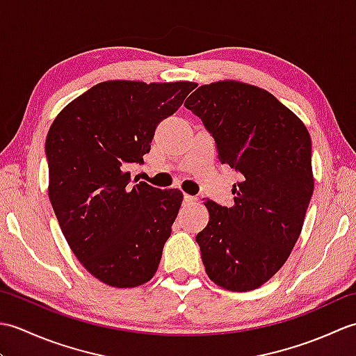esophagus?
Listing matches in <instances>:
<instances>
[{"mask_svg":"<svg viewBox=\"0 0 356 356\" xmlns=\"http://www.w3.org/2000/svg\"><path fill=\"white\" fill-rule=\"evenodd\" d=\"M184 202L185 203H194V202H197V197H194V195H190V194H185Z\"/></svg>","mask_w":356,"mask_h":356,"instance_id":"obj_1","label":"esophagus"}]
</instances>
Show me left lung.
<instances>
[{
	"instance_id": "obj_1",
	"label": "left lung",
	"mask_w": 356,
	"mask_h": 356,
	"mask_svg": "<svg viewBox=\"0 0 356 356\" xmlns=\"http://www.w3.org/2000/svg\"><path fill=\"white\" fill-rule=\"evenodd\" d=\"M185 107L217 143L218 161L241 174L231 208L205 200L209 222L195 236L213 282L257 289L286 263L314 193L311 136L301 119L264 88L240 81L200 86Z\"/></svg>"
}]
</instances>
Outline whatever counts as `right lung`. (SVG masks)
<instances>
[{"mask_svg":"<svg viewBox=\"0 0 356 356\" xmlns=\"http://www.w3.org/2000/svg\"><path fill=\"white\" fill-rule=\"evenodd\" d=\"M194 88L105 81L53 120L45 139L51 207L73 254L105 284L136 287L156 274L184 194L134 186L128 168L143 162L159 122Z\"/></svg>","mask_w":356,"mask_h":356,"instance_id":"1","label":"right lung"}]
</instances>
